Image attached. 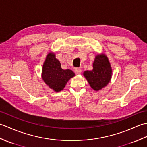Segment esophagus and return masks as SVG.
Segmentation results:
<instances>
[{
	"instance_id": "obj_1",
	"label": "esophagus",
	"mask_w": 147,
	"mask_h": 147,
	"mask_svg": "<svg viewBox=\"0 0 147 147\" xmlns=\"http://www.w3.org/2000/svg\"><path fill=\"white\" fill-rule=\"evenodd\" d=\"M74 73H75L76 74H80L81 73H82V69L81 68H76L75 69H74Z\"/></svg>"
}]
</instances>
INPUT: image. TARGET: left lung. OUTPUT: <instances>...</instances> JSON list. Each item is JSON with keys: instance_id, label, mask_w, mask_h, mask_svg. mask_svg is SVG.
Listing matches in <instances>:
<instances>
[{"instance_id": "obj_1", "label": "left lung", "mask_w": 147, "mask_h": 147, "mask_svg": "<svg viewBox=\"0 0 147 147\" xmlns=\"http://www.w3.org/2000/svg\"><path fill=\"white\" fill-rule=\"evenodd\" d=\"M112 69L109 59L105 54L96 55L93 62V69L85 71L83 76L88 81L91 88L95 90H102L111 82Z\"/></svg>"}]
</instances>
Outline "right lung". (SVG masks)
I'll use <instances>...</instances> for the list:
<instances>
[{
    "mask_svg": "<svg viewBox=\"0 0 147 147\" xmlns=\"http://www.w3.org/2000/svg\"><path fill=\"white\" fill-rule=\"evenodd\" d=\"M74 76L73 71L62 69L54 52H50L47 55L42 67V78L50 88L56 92H61L68 81Z\"/></svg>",
    "mask_w": 147,
    "mask_h": 147,
    "instance_id": "right-lung-1",
    "label": "right lung"
}]
</instances>
